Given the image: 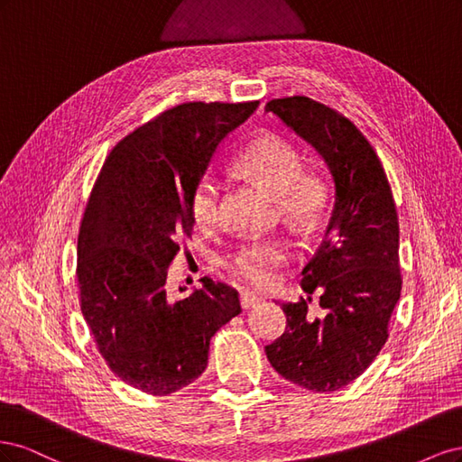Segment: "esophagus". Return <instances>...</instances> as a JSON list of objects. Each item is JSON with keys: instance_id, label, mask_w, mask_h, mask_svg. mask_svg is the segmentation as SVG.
I'll return each instance as SVG.
<instances>
[{"instance_id": "1", "label": "esophagus", "mask_w": 462, "mask_h": 462, "mask_svg": "<svg viewBox=\"0 0 462 462\" xmlns=\"http://www.w3.org/2000/svg\"><path fill=\"white\" fill-rule=\"evenodd\" d=\"M260 300H262V297L254 295V292H250V291H241V306H243L245 310L253 309V306H256Z\"/></svg>"}]
</instances>
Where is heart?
I'll return each instance as SVG.
<instances>
[{
	"mask_svg": "<svg viewBox=\"0 0 462 462\" xmlns=\"http://www.w3.org/2000/svg\"><path fill=\"white\" fill-rule=\"evenodd\" d=\"M235 167L279 197V208L289 221L302 227L318 221L326 206V187L316 175L302 173L295 146L283 136L260 134L239 153ZM219 183L209 175L194 185L190 216L199 229H214L219 217ZM289 243L283 239H254L236 246L226 258V268L245 283L265 287L273 282L275 272L289 260Z\"/></svg>",
	"mask_w": 462,
	"mask_h": 462,
	"instance_id": "b5f03b06",
	"label": "heart"
}]
</instances>
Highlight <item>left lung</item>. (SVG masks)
I'll use <instances>...</instances> for the list:
<instances>
[{"mask_svg": "<svg viewBox=\"0 0 462 462\" xmlns=\"http://www.w3.org/2000/svg\"><path fill=\"white\" fill-rule=\"evenodd\" d=\"M265 111L316 148L335 185L326 239L302 270L309 297L282 306L287 328L265 355L285 380L328 393L355 382L387 341L402 285L395 200L372 144L339 111L306 96L277 97ZM314 294L324 319L308 314Z\"/></svg>", "mask_w": 462, "mask_h": 462, "instance_id": "1", "label": "left lung"}]
</instances>
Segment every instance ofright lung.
Wrapping results in <instances>:
<instances>
[{"label":"right lung","instance_id":"add662e5","mask_svg":"<svg viewBox=\"0 0 462 462\" xmlns=\"http://www.w3.org/2000/svg\"><path fill=\"white\" fill-rule=\"evenodd\" d=\"M258 104L189 102L163 111L109 152L92 189L77 246L80 310L109 370L148 395L197 380L209 339L241 314L239 292L226 283L204 277V289L177 300L165 282L194 226V185Z\"/></svg>","mask_w":462,"mask_h":462}]
</instances>
